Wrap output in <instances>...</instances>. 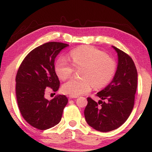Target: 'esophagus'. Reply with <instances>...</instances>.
I'll use <instances>...</instances> for the list:
<instances>
[{
  "label": "esophagus",
  "mask_w": 152,
  "mask_h": 152,
  "mask_svg": "<svg viewBox=\"0 0 152 152\" xmlns=\"http://www.w3.org/2000/svg\"><path fill=\"white\" fill-rule=\"evenodd\" d=\"M69 99H74V98H77V96H72V95H69Z\"/></svg>",
  "instance_id": "obj_1"
}]
</instances>
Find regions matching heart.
I'll return each instance as SVG.
<instances>
[{"mask_svg": "<svg viewBox=\"0 0 152 152\" xmlns=\"http://www.w3.org/2000/svg\"><path fill=\"white\" fill-rule=\"evenodd\" d=\"M69 57L72 64L60 57L55 64V72L62 80L69 78L74 72V66L80 70L82 79H72L65 83L62 90L66 94L78 96L91 91L92 85L99 88L109 83L116 71L113 59L94 47L84 45L72 50Z\"/></svg>", "mask_w": 152, "mask_h": 152, "instance_id": "obj_1", "label": "heart"}]
</instances>
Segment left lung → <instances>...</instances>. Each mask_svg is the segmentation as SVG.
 <instances>
[{
	"label": "left lung",
	"mask_w": 152,
	"mask_h": 152,
	"mask_svg": "<svg viewBox=\"0 0 152 152\" xmlns=\"http://www.w3.org/2000/svg\"><path fill=\"white\" fill-rule=\"evenodd\" d=\"M118 53L117 70L111 82L97 93L98 102L91 97L84 109L87 123L95 130L108 132L123 124L132 113L138 84V73L127 54L112 46Z\"/></svg>",
	"instance_id": "obj_1"
}]
</instances>
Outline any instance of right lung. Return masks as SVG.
<instances>
[{
    "label": "right lung",
    "mask_w": 152,
    "mask_h": 152,
    "mask_svg": "<svg viewBox=\"0 0 152 152\" xmlns=\"http://www.w3.org/2000/svg\"><path fill=\"white\" fill-rule=\"evenodd\" d=\"M66 43L48 42L32 50L25 57L16 76V95L25 120L39 130L53 127L61 121L68 103L65 95L50 101L45 98L47 88L58 91L59 80L55 72V59Z\"/></svg>",
    "instance_id": "right-lung-1"
}]
</instances>
